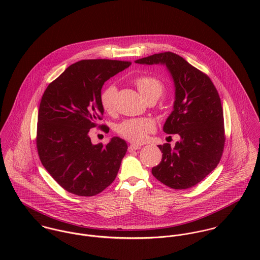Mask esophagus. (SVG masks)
<instances>
[{
	"label": "esophagus",
	"mask_w": 260,
	"mask_h": 260,
	"mask_svg": "<svg viewBox=\"0 0 260 260\" xmlns=\"http://www.w3.org/2000/svg\"><path fill=\"white\" fill-rule=\"evenodd\" d=\"M141 148V145H138V144H131L129 147H128V151L129 152H132L134 150H138V149Z\"/></svg>",
	"instance_id": "obj_1"
}]
</instances>
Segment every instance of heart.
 Returning a JSON list of instances; mask_svg holds the SVG:
<instances>
[{
    "label": "heart",
    "instance_id": "heart-1",
    "mask_svg": "<svg viewBox=\"0 0 260 260\" xmlns=\"http://www.w3.org/2000/svg\"><path fill=\"white\" fill-rule=\"evenodd\" d=\"M134 85L146 100H158L163 92V83L152 76H140L134 80ZM117 89L114 85H108L103 89L100 95V102L102 108L106 112L113 111L115 107V98ZM154 130V123L149 119H130L126 120L118 126V133L125 139L139 143L145 140L150 132Z\"/></svg>",
    "mask_w": 260,
    "mask_h": 260
}]
</instances>
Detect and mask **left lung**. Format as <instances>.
I'll use <instances>...</instances> for the list:
<instances>
[{
	"instance_id": "obj_1",
	"label": "left lung",
	"mask_w": 260,
	"mask_h": 260,
	"mask_svg": "<svg viewBox=\"0 0 260 260\" xmlns=\"http://www.w3.org/2000/svg\"><path fill=\"white\" fill-rule=\"evenodd\" d=\"M137 64H162L175 85L173 111L163 131L181 138L171 148L158 145L161 162L152 168L153 176L170 188L187 189L198 184L218 165L225 134L220 97L210 78L172 52L154 54Z\"/></svg>"
}]
</instances>
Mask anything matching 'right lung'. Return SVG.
<instances>
[{"label":"right lung","instance_id":"right-lung-1","mask_svg":"<svg viewBox=\"0 0 260 260\" xmlns=\"http://www.w3.org/2000/svg\"><path fill=\"white\" fill-rule=\"evenodd\" d=\"M131 65L128 61L82 60L50 83L41 99L37 150L45 169L55 181L78 196H94L115 180L127 143L113 137L93 145L90 129L102 120L100 102L104 83ZM107 131L106 125H99Z\"/></svg>","mask_w":260,"mask_h":260}]
</instances>
